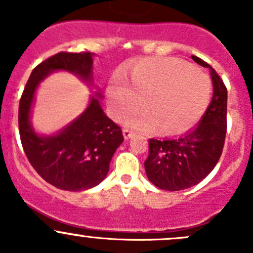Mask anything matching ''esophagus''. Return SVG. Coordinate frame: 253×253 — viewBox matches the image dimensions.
Listing matches in <instances>:
<instances>
[{
    "label": "esophagus",
    "instance_id": "esophagus-1",
    "mask_svg": "<svg viewBox=\"0 0 253 253\" xmlns=\"http://www.w3.org/2000/svg\"><path fill=\"white\" fill-rule=\"evenodd\" d=\"M124 137H125V139H129V138H132V137H133V131H131V129L129 128H124Z\"/></svg>",
    "mask_w": 253,
    "mask_h": 253
}]
</instances>
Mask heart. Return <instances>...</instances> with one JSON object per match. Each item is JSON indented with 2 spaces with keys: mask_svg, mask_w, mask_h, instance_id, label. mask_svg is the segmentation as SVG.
<instances>
[{
  "mask_svg": "<svg viewBox=\"0 0 253 253\" xmlns=\"http://www.w3.org/2000/svg\"><path fill=\"white\" fill-rule=\"evenodd\" d=\"M131 85L117 76L108 86V100L115 119L122 120L144 106L148 111L129 117L137 129L160 126L175 133L197 121L211 100V83L206 73L174 58H150L131 71Z\"/></svg>",
  "mask_w": 253,
  "mask_h": 253,
  "instance_id": "heart-1",
  "label": "heart"
}]
</instances>
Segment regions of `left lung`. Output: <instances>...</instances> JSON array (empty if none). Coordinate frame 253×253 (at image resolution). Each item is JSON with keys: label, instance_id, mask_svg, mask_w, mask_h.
<instances>
[{"label": "left lung", "instance_id": "obj_1", "mask_svg": "<svg viewBox=\"0 0 253 253\" xmlns=\"http://www.w3.org/2000/svg\"><path fill=\"white\" fill-rule=\"evenodd\" d=\"M192 60L211 70L213 98L198 126L190 132L175 138L149 139L145 174L162 190L181 191L201 182L216 165L225 142V84L208 63L197 56H192Z\"/></svg>", "mask_w": 253, "mask_h": 253}]
</instances>
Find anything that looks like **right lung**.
I'll use <instances>...</instances> for the list:
<instances>
[{
  "label": "right lung",
  "mask_w": 253,
  "mask_h": 253,
  "mask_svg": "<svg viewBox=\"0 0 253 253\" xmlns=\"http://www.w3.org/2000/svg\"><path fill=\"white\" fill-rule=\"evenodd\" d=\"M55 71H68L93 84V53L58 52L33 70L19 101L20 141L32 167L46 182L65 191L88 190L106 177L124 136L101 108L100 93L91 96L83 114L60 132L52 136L38 134L30 122L35 90Z\"/></svg>",
  "instance_id": "obj_1"
}]
</instances>
